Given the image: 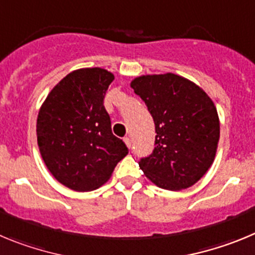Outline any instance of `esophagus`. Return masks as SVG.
<instances>
[{"mask_svg": "<svg viewBox=\"0 0 255 255\" xmlns=\"http://www.w3.org/2000/svg\"><path fill=\"white\" fill-rule=\"evenodd\" d=\"M123 141H125V143L127 144V147L129 148L130 147V138H129V137H125V138H123Z\"/></svg>", "mask_w": 255, "mask_h": 255, "instance_id": "34e87169", "label": "esophagus"}]
</instances>
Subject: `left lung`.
Listing matches in <instances>:
<instances>
[{
  "mask_svg": "<svg viewBox=\"0 0 255 255\" xmlns=\"http://www.w3.org/2000/svg\"><path fill=\"white\" fill-rule=\"evenodd\" d=\"M130 88L155 123V148L138 162L144 175L167 190L196 184L212 165L220 139L219 116L210 96L174 73L136 77Z\"/></svg>",
  "mask_w": 255,
  "mask_h": 255,
  "instance_id": "obj_1",
  "label": "left lung"
}]
</instances>
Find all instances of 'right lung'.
I'll return each mask as SVG.
<instances>
[{
  "instance_id": "obj_1",
  "label": "right lung",
  "mask_w": 255,
  "mask_h": 255,
  "mask_svg": "<svg viewBox=\"0 0 255 255\" xmlns=\"http://www.w3.org/2000/svg\"><path fill=\"white\" fill-rule=\"evenodd\" d=\"M114 75L104 68L68 73L48 94L36 119L40 155L50 174L76 192H90L109 180L128 153L112 132L104 96Z\"/></svg>"
}]
</instances>
